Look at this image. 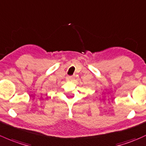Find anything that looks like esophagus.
Segmentation results:
<instances>
[{"instance_id": "1", "label": "esophagus", "mask_w": 146, "mask_h": 146, "mask_svg": "<svg viewBox=\"0 0 146 146\" xmlns=\"http://www.w3.org/2000/svg\"><path fill=\"white\" fill-rule=\"evenodd\" d=\"M67 79H68V81H71L72 80L74 79V77H73V76H68V77L67 78Z\"/></svg>"}]
</instances>
